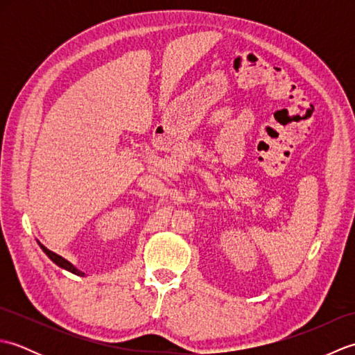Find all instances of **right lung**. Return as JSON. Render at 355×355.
<instances>
[{"instance_id":"1","label":"right lung","mask_w":355,"mask_h":355,"mask_svg":"<svg viewBox=\"0 0 355 355\" xmlns=\"http://www.w3.org/2000/svg\"><path fill=\"white\" fill-rule=\"evenodd\" d=\"M37 244H40V247L42 248V252L49 256V258L56 263L58 267H61V268H64V270H67V271H70V273H73V275H78V276H85V273L84 271H80L79 268H76L73 266V263L70 262V261H67L65 258H62V256H59V254H56V253H53L51 250H49L47 247L45 245H42L40 241H37Z\"/></svg>"}]
</instances>
